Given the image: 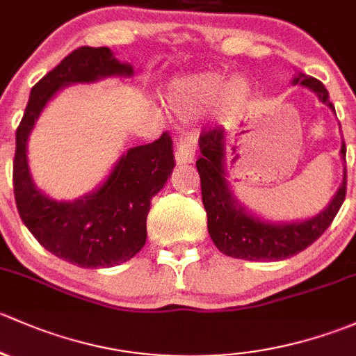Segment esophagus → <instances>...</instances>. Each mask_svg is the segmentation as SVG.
<instances>
[{"mask_svg":"<svg viewBox=\"0 0 356 356\" xmlns=\"http://www.w3.org/2000/svg\"><path fill=\"white\" fill-rule=\"evenodd\" d=\"M195 159V149H193V135L181 134L177 142V152H175V161L177 164H192Z\"/></svg>","mask_w":356,"mask_h":356,"instance_id":"1","label":"esophagus"}]
</instances>
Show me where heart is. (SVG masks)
Here are the masks:
<instances>
[{"mask_svg":"<svg viewBox=\"0 0 356 356\" xmlns=\"http://www.w3.org/2000/svg\"><path fill=\"white\" fill-rule=\"evenodd\" d=\"M221 96V113L225 118L236 120L243 115L252 102V87L241 76L226 83L218 73L190 76L178 80L168 92V104L181 116H193L204 111Z\"/></svg>","mask_w":356,"mask_h":356,"instance_id":"heart-1","label":"heart"}]
</instances>
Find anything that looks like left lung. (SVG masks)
Listing matches in <instances>:
<instances>
[{"label": "left lung", "instance_id": "obj_1", "mask_svg": "<svg viewBox=\"0 0 356 356\" xmlns=\"http://www.w3.org/2000/svg\"><path fill=\"white\" fill-rule=\"evenodd\" d=\"M307 87L317 94L318 101L334 111L329 92L321 80L298 73L293 86ZM200 157L197 159L202 202L207 212V229L219 252L243 260H283L305 250L331 226L346 197V168L338 192L317 216L305 221L270 222L250 214L234 199L226 181L225 149L226 137L221 127L202 131L199 137ZM341 157H346V145H341ZM346 163V161H344Z\"/></svg>", "mask_w": 356, "mask_h": 356}]
</instances>
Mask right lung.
I'll return each mask as SVG.
<instances>
[{
    "mask_svg": "<svg viewBox=\"0 0 356 356\" xmlns=\"http://www.w3.org/2000/svg\"><path fill=\"white\" fill-rule=\"evenodd\" d=\"M131 75V65L116 60L109 47H79L32 87L17 128L13 192L18 214L46 250L86 269L118 266L142 250L152 197L173 173V140L164 131L152 144L128 149L97 190L73 202H58L38 190L29 170L27 140L44 106L65 86Z\"/></svg>",
    "mask_w": 356,
    "mask_h": 356,
    "instance_id": "1",
    "label": "right lung"
}]
</instances>
